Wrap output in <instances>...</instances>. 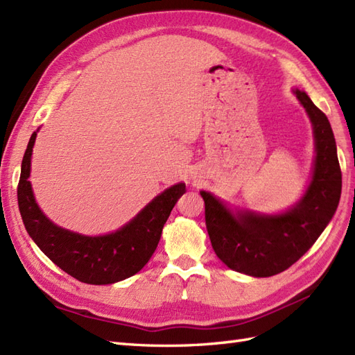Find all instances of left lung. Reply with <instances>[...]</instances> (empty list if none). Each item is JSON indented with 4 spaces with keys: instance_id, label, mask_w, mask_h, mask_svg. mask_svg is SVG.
Here are the masks:
<instances>
[{
    "instance_id": "1",
    "label": "left lung",
    "mask_w": 355,
    "mask_h": 355,
    "mask_svg": "<svg viewBox=\"0 0 355 355\" xmlns=\"http://www.w3.org/2000/svg\"><path fill=\"white\" fill-rule=\"evenodd\" d=\"M312 123L315 159L304 193L288 210L275 214L231 208L201 190L211 246L226 267L252 277L285 271L313 246L338 210L342 172L329 118L304 91L293 89Z\"/></svg>"
}]
</instances>
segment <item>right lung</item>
Instances as JSON below:
<instances>
[{"mask_svg":"<svg viewBox=\"0 0 355 355\" xmlns=\"http://www.w3.org/2000/svg\"><path fill=\"white\" fill-rule=\"evenodd\" d=\"M37 132L26 145L17 186V204L26 232L53 264L84 284L109 285L136 275L156 250L163 225L186 192V184L177 183L163 190L114 232L93 237L69 231L48 219L35 202L28 178Z\"/></svg>","mask_w":355,"mask_h":355,"instance_id":"right-lung-1","label":"right lung"}]
</instances>
